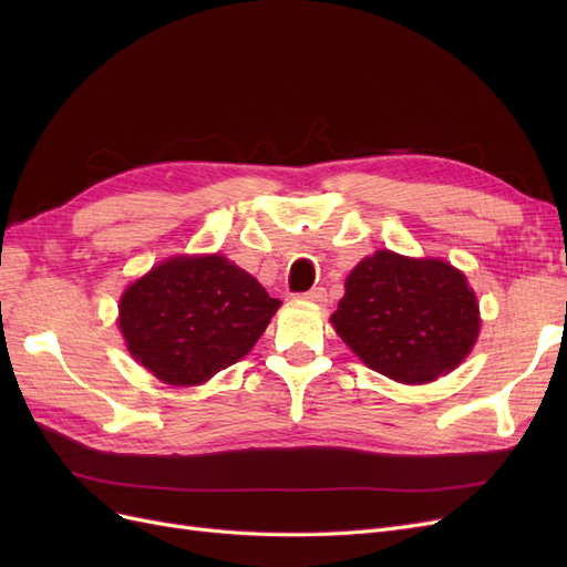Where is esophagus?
I'll list each match as a JSON object with an SVG mask.
<instances>
[{"mask_svg": "<svg viewBox=\"0 0 567 567\" xmlns=\"http://www.w3.org/2000/svg\"><path fill=\"white\" fill-rule=\"evenodd\" d=\"M300 298L321 305V302H326V290H323V288H312V290H307V293H302Z\"/></svg>", "mask_w": 567, "mask_h": 567, "instance_id": "1", "label": "esophagus"}]
</instances>
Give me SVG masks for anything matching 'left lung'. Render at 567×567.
<instances>
[{
	"label": "left lung",
	"instance_id": "left-lung-1",
	"mask_svg": "<svg viewBox=\"0 0 567 567\" xmlns=\"http://www.w3.org/2000/svg\"><path fill=\"white\" fill-rule=\"evenodd\" d=\"M331 323L367 367L400 383L452 371L480 331L475 293L458 269L390 250L352 269Z\"/></svg>",
	"mask_w": 567,
	"mask_h": 567
}]
</instances>
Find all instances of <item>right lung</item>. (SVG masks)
Masks as SVG:
<instances>
[{
  "label": "right lung",
  "mask_w": 567,
  "mask_h": 567,
  "mask_svg": "<svg viewBox=\"0 0 567 567\" xmlns=\"http://www.w3.org/2000/svg\"><path fill=\"white\" fill-rule=\"evenodd\" d=\"M281 300L221 255L173 257L120 300V331L144 369L198 385L250 352Z\"/></svg>",
  "instance_id": "right-lung-1"
}]
</instances>
